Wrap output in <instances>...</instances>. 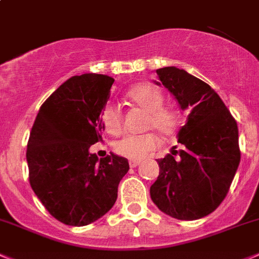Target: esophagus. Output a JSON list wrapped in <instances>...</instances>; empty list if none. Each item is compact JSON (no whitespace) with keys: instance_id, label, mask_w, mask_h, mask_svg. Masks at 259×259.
Here are the masks:
<instances>
[{"instance_id":"1","label":"esophagus","mask_w":259,"mask_h":259,"mask_svg":"<svg viewBox=\"0 0 259 259\" xmlns=\"http://www.w3.org/2000/svg\"><path fill=\"white\" fill-rule=\"evenodd\" d=\"M141 163H142L141 161H137V159H130V161H129L130 167H137V166H139Z\"/></svg>"}]
</instances>
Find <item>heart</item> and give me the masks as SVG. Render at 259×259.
<instances>
[{
  "instance_id": "obj_1",
  "label": "heart",
  "mask_w": 259,
  "mask_h": 259,
  "mask_svg": "<svg viewBox=\"0 0 259 259\" xmlns=\"http://www.w3.org/2000/svg\"><path fill=\"white\" fill-rule=\"evenodd\" d=\"M127 98L148 113L147 129H154L163 137L175 133L179 125V113L175 108L163 106L162 92L149 83L138 84L127 92ZM102 124L110 134H118L122 129V112L116 103H108L102 112ZM159 147L154 133L127 134L118 139L113 148L117 154L129 159H143Z\"/></svg>"
}]
</instances>
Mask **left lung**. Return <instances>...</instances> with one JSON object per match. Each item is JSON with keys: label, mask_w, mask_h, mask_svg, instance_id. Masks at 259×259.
<instances>
[{"label": "left lung", "mask_w": 259, "mask_h": 259, "mask_svg": "<svg viewBox=\"0 0 259 259\" xmlns=\"http://www.w3.org/2000/svg\"><path fill=\"white\" fill-rule=\"evenodd\" d=\"M158 84L189 110L171 154L157 159L159 175L151 198L163 213L178 220H198L212 213L228 195L240 162L235 118L207 83L175 66L156 70Z\"/></svg>", "instance_id": "8db88e82"}]
</instances>
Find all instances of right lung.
Returning a JSON list of instances; mask_svg holds the SVG:
<instances>
[{
	"mask_svg": "<svg viewBox=\"0 0 259 259\" xmlns=\"http://www.w3.org/2000/svg\"><path fill=\"white\" fill-rule=\"evenodd\" d=\"M115 79L102 74L72 76L39 108L26 148L29 183L51 216L85 226L115 204L129 170L124 157L89 153L102 139V111Z\"/></svg>",
	"mask_w": 259,
	"mask_h": 259,
	"instance_id": "add662e5",
	"label": "right lung"
}]
</instances>
